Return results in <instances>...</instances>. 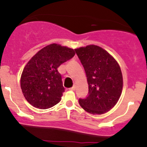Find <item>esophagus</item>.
I'll use <instances>...</instances> for the list:
<instances>
[{
	"instance_id": "esophagus-1",
	"label": "esophagus",
	"mask_w": 147,
	"mask_h": 147,
	"mask_svg": "<svg viewBox=\"0 0 147 147\" xmlns=\"http://www.w3.org/2000/svg\"><path fill=\"white\" fill-rule=\"evenodd\" d=\"M70 90H76V86H72V88H70Z\"/></svg>"
}]
</instances>
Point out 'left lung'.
Listing matches in <instances>:
<instances>
[{"mask_svg":"<svg viewBox=\"0 0 147 147\" xmlns=\"http://www.w3.org/2000/svg\"><path fill=\"white\" fill-rule=\"evenodd\" d=\"M75 50L88 84V96L79 98V104L89 113H105L117 104L122 93L123 79L119 65L110 54L97 45Z\"/></svg>","mask_w":147,"mask_h":147,"instance_id":"1","label":"left lung"}]
</instances>
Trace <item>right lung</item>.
<instances>
[{
    "instance_id": "1",
    "label": "right lung",
    "mask_w": 147,
    "mask_h": 147,
    "mask_svg": "<svg viewBox=\"0 0 147 147\" xmlns=\"http://www.w3.org/2000/svg\"><path fill=\"white\" fill-rule=\"evenodd\" d=\"M73 49L53 43L38 51L23 69L22 92L34 107L47 109L58 104L65 91L57 68L75 56Z\"/></svg>"
}]
</instances>
